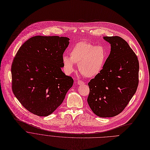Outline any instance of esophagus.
Returning <instances> with one entry per match:
<instances>
[{
  "instance_id": "1",
  "label": "esophagus",
  "mask_w": 150,
  "mask_h": 150,
  "mask_svg": "<svg viewBox=\"0 0 150 150\" xmlns=\"http://www.w3.org/2000/svg\"><path fill=\"white\" fill-rule=\"evenodd\" d=\"M84 83H84L83 81H81V80H79L77 81V84H78L79 85H83Z\"/></svg>"
}]
</instances>
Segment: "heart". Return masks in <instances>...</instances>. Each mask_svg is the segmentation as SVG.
<instances>
[{
    "instance_id": "b5f03b06",
    "label": "heart",
    "mask_w": 150,
    "mask_h": 150,
    "mask_svg": "<svg viewBox=\"0 0 150 150\" xmlns=\"http://www.w3.org/2000/svg\"><path fill=\"white\" fill-rule=\"evenodd\" d=\"M70 56L63 57L64 72L67 74L71 73L76 64L83 76L91 78L97 76L102 70L106 59V51L103 46L80 41L71 48Z\"/></svg>"
}]
</instances>
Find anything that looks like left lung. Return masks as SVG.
Wrapping results in <instances>:
<instances>
[{
  "label": "left lung",
  "instance_id": "left-lung-1",
  "mask_svg": "<svg viewBox=\"0 0 150 150\" xmlns=\"http://www.w3.org/2000/svg\"><path fill=\"white\" fill-rule=\"evenodd\" d=\"M110 44L104 66L88 83V104L97 116L113 117L122 112L138 87L139 62L137 56L123 38L103 37Z\"/></svg>",
  "mask_w": 150,
  "mask_h": 150
}]
</instances>
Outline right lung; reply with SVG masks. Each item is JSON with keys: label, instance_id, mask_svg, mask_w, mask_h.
I'll use <instances>...</instances> for the list:
<instances>
[{"label": "right lung", "instance_id": "add662e5", "mask_svg": "<svg viewBox=\"0 0 150 150\" xmlns=\"http://www.w3.org/2000/svg\"><path fill=\"white\" fill-rule=\"evenodd\" d=\"M70 39L35 36L25 42L12 64V88L28 111L40 116L51 114L60 105L73 84L62 70L63 53Z\"/></svg>", "mask_w": 150, "mask_h": 150}]
</instances>
